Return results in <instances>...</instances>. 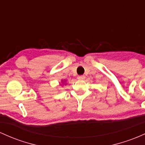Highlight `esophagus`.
<instances>
[{"label":"esophagus","instance_id":"esophagus-1","mask_svg":"<svg viewBox=\"0 0 145 145\" xmlns=\"http://www.w3.org/2000/svg\"><path fill=\"white\" fill-rule=\"evenodd\" d=\"M78 79H80V80H82V79H85V76L84 75H79L77 77Z\"/></svg>","mask_w":145,"mask_h":145}]
</instances>
